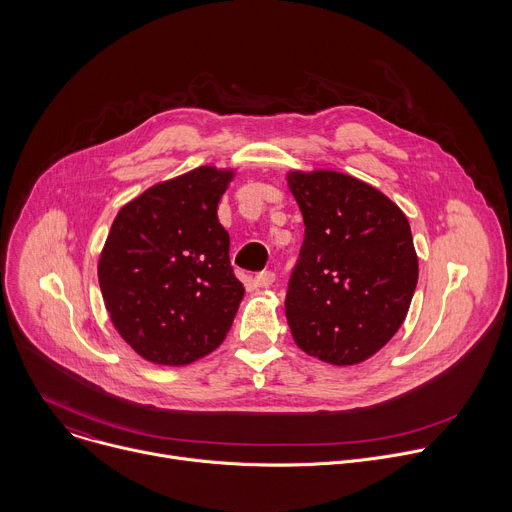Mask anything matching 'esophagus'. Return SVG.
Returning a JSON list of instances; mask_svg holds the SVG:
<instances>
[{
    "label": "esophagus",
    "mask_w": 512,
    "mask_h": 512,
    "mask_svg": "<svg viewBox=\"0 0 512 512\" xmlns=\"http://www.w3.org/2000/svg\"><path fill=\"white\" fill-rule=\"evenodd\" d=\"M255 287H269L275 281V273L273 271H261L259 275H255Z\"/></svg>",
    "instance_id": "esophagus-1"
}]
</instances>
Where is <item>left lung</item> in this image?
Segmentation results:
<instances>
[{"mask_svg": "<svg viewBox=\"0 0 512 512\" xmlns=\"http://www.w3.org/2000/svg\"><path fill=\"white\" fill-rule=\"evenodd\" d=\"M287 184L306 225L285 296L291 336L324 362L358 364L407 316L419 275L409 221L383 192L340 172H289Z\"/></svg>", "mask_w": 512, "mask_h": 512, "instance_id": "left-lung-1", "label": "left lung"}]
</instances>
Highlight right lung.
<instances>
[{
    "mask_svg": "<svg viewBox=\"0 0 512 512\" xmlns=\"http://www.w3.org/2000/svg\"><path fill=\"white\" fill-rule=\"evenodd\" d=\"M233 176L200 166L148 188L115 216L99 285L113 326L145 360L190 364L233 326L245 287L216 214Z\"/></svg>",
    "mask_w": 512,
    "mask_h": 512,
    "instance_id": "right-lung-1",
    "label": "right lung"
}]
</instances>
